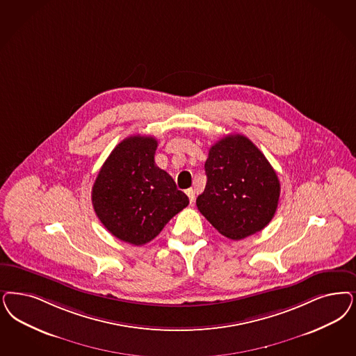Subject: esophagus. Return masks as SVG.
<instances>
[{
    "mask_svg": "<svg viewBox=\"0 0 356 356\" xmlns=\"http://www.w3.org/2000/svg\"><path fill=\"white\" fill-rule=\"evenodd\" d=\"M185 193L188 195V197H189V201H191V204L193 205V204H195V200H196V195H195V191H193L192 188H189V189H186V191H185Z\"/></svg>",
    "mask_w": 356,
    "mask_h": 356,
    "instance_id": "1",
    "label": "esophagus"
}]
</instances>
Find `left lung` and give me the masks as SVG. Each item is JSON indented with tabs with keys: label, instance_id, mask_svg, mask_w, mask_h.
Returning a JSON list of instances; mask_svg holds the SVG:
<instances>
[{
	"label": "left lung",
	"instance_id": "8db88e82",
	"mask_svg": "<svg viewBox=\"0 0 356 356\" xmlns=\"http://www.w3.org/2000/svg\"><path fill=\"white\" fill-rule=\"evenodd\" d=\"M205 191L197 208L222 235L239 241L273 218L280 181L270 161L245 135H226L209 149Z\"/></svg>",
	"mask_w": 356,
	"mask_h": 356
}]
</instances>
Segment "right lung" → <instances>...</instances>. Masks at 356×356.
I'll use <instances>...</instances> for the list:
<instances>
[{
	"instance_id": "obj_1",
	"label": "right lung",
	"mask_w": 356,
	"mask_h": 356,
	"mask_svg": "<svg viewBox=\"0 0 356 356\" xmlns=\"http://www.w3.org/2000/svg\"><path fill=\"white\" fill-rule=\"evenodd\" d=\"M158 140L134 135L123 139L105 160L92 188L98 220L130 245L152 241L189 198L155 164Z\"/></svg>"
}]
</instances>
